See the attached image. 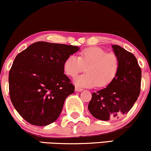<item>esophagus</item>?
<instances>
[{"mask_svg":"<svg viewBox=\"0 0 151 151\" xmlns=\"http://www.w3.org/2000/svg\"><path fill=\"white\" fill-rule=\"evenodd\" d=\"M75 90L76 92H82L83 90L82 88H81V87H75Z\"/></svg>","mask_w":151,"mask_h":151,"instance_id":"34e87169","label":"esophagus"}]
</instances>
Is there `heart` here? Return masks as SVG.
I'll return each instance as SVG.
<instances>
[{"label":"heart","instance_id":"1","mask_svg":"<svg viewBox=\"0 0 151 151\" xmlns=\"http://www.w3.org/2000/svg\"><path fill=\"white\" fill-rule=\"evenodd\" d=\"M120 62L115 54L107 53L100 47H89L80 52L79 57L70 55L64 64V70L68 76L74 77L87 67V73L74 78V83L83 87L97 85L102 88L111 84L119 70Z\"/></svg>","mask_w":151,"mask_h":151}]
</instances>
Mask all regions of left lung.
Returning a JSON list of instances; mask_svg holds the SVG:
<instances>
[{
	"instance_id": "left-lung-1",
	"label": "left lung",
	"mask_w": 151,
	"mask_h": 151,
	"mask_svg": "<svg viewBox=\"0 0 151 151\" xmlns=\"http://www.w3.org/2000/svg\"><path fill=\"white\" fill-rule=\"evenodd\" d=\"M120 62L119 70L111 84L92 93L88 109L94 118L108 121L127 114L138 99L141 69L132 53L119 45H112Z\"/></svg>"
}]
</instances>
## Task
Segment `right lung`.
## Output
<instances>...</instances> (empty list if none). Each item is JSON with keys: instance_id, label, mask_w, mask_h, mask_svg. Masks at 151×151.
Instances as JSON below:
<instances>
[{"instance_id": "right-lung-1", "label": "right lung", "mask_w": 151, "mask_h": 151, "mask_svg": "<svg viewBox=\"0 0 151 151\" xmlns=\"http://www.w3.org/2000/svg\"><path fill=\"white\" fill-rule=\"evenodd\" d=\"M79 49L40 41L17 55L9 73V91L14 109L26 121L45 126L58 118L75 90L64 73V61Z\"/></svg>"}]
</instances>
